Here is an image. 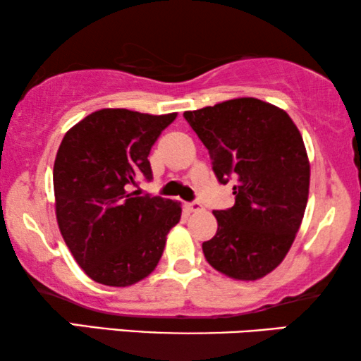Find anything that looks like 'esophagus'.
Returning <instances> with one entry per match:
<instances>
[{"label": "esophagus", "mask_w": 361, "mask_h": 361, "mask_svg": "<svg viewBox=\"0 0 361 361\" xmlns=\"http://www.w3.org/2000/svg\"><path fill=\"white\" fill-rule=\"evenodd\" d=\"M185 209H187V212H192V214H194V212L202 210V205H200V202H187Z\"/></svg>", "instance_id": "34e87169"}]
</instances>
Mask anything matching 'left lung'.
Instances as JSON below:
<instances>
[{
    "label": "left lung",
    "instance_id": "obj_1",
    "mask_svg": "<svg viewBox=\"0 0 361 361\" xmlns=\"http://www.w3.org/2000/svg\"><path fill=\"white\" fill-rule=\"evenodd\" d=\"M209 149L221 184L235 179V205L215 210L219 224L202 243L205 259L221 274L256 281L278 268L302 224L310 164L302 136L281 108L243 97L185 111Z\"/></svg>",
    "mask_w": 361,
    "mask_h": 361
}]
</instances>
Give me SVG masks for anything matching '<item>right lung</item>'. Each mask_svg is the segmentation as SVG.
<instances>
[{
    "label": "right lung",
    "mask_w": 361,
    "mask_h": 361,
    "mask_svg": "<svg viewBox=\"0 0 361 361\" xmlns=\"http://www.w3.org/2000/svg\"><path fill=\"white\" fill-rule=\"evenodd\" d=\"M177 113L93 111L66 133L54 162L56 216L77 264L95 283L126 288L159 263L180 202L131 190L152 179L147 161Z\"/></svg>",
    "instance_id": "right-lung-1"
}]
</instances>
